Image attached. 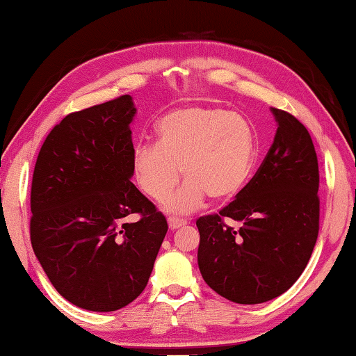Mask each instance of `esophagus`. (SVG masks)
I'll use <instances>...</instances> for the list:
<instances>
[{
  "label": "esophagus",
  "mask_w": 356,
  "mask_h": 356,
  "mask_svg": "<svg viewBox=\"0 0 356 356\" xmlns=\"http://www.w3.org/2000/svg\"><path fill=\"white\" fill-rule=\"evenodd\" d=\"M186 225V220H181V219H175V217H170L168 219V228L172 229V232H175V229L181 228Z\"/></svg>",
  "instance_id": "obj_1"
}]
</instances>
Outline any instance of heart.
<instances>
[{
    "instance_id": "heart-1",
    "label": "heart",
    "mask_w": 356,
    "mask_h": 356,
    "mask_svg": "<svg viewBox=\"0 0 356 356\" xmlns=\"http://www.w3.org/2000/svg\"><path fill=\"white\" fill-rule=\"evenodd\" d=\"M156 143L137 145L131 170L139 189L153 200L168 197L170 213L188 214L213 202L232 200L244 188L254 158L252 124L238 112L217 108H181L168 112L156 127Z\"/></svg>"
}]
</instances>
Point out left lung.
Wrapping results in <instances>:
<instances>
[{"label": "left lung", "instance_id": "obj_1", "mask_svg": "<svg viewBox=\"0 0 356 356\" xmlns=\"http://www.w3.org/2000/svg\"><path fill=\"white\" fill-rule=\"evenodd\" d=\"M277 134L236 200L197 220L198 267L217 294L241 305L269 302L307 267L319 234V165L308 129L272 108ZM225 220L240 223L238 230Z\"/></svg>", "mask_w": 356, "mask_h": 356}]
</instances>
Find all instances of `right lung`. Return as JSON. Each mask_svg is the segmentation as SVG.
<instances>
[{
  "label": "right lung",
  "instance_id": "right-lung-1",
  "mask_svg": "<svg viewBox=\"0 0 356 356\" xmlns=\"http://www.w3.org/2000/svg\"><path fill=\"white\" fill-rule=\"evenodd\" d=\"M134 115L129 95L68 114L43 142L31 186L37 259L65 300L98 313L140 296L168 229L131 183Z\"/></svg>",
  "mask_w": 356,
  "mask_h": 356
}]
</instances>
